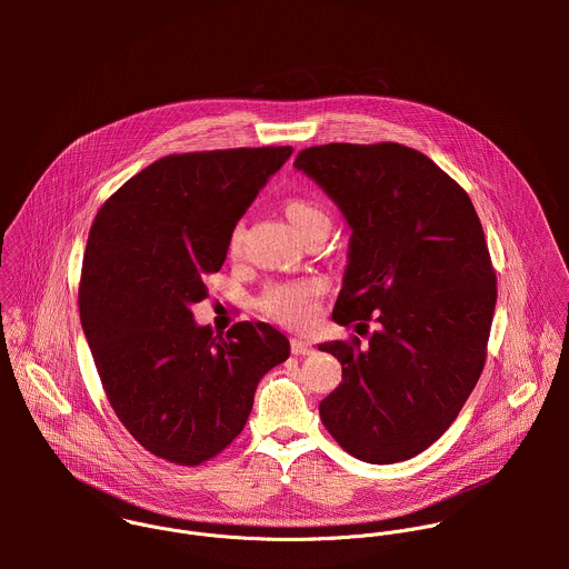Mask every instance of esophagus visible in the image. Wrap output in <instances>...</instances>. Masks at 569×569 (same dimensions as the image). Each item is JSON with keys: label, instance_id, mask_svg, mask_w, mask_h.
I'll return each instance as SVG.
<instances>
[{"label": "esophagus", "instance_id": "esophagus-1", "mask_svg": "<svg viewBox=\"0 0 569 569\" xmlns=\"http://www.w3.org/2000/svg\"><path fill=\"white\" fill-rule=\"evenodd\" d=\"M291 352H293L296 357H305V355H311V352H313V346H311L309 341L300 339V337H293V339H291Z\"/></svg>", "mask_w": 569, "mask_h": 569}]
</instances>
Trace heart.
<instances>
[{
	"label": "heart",
	"instance_id": "b5f03b06",
	"mask_svg": "<svg viewBox=\"0 0 569 569\" xmlns=\"http://www.w3.org/2000/svg\"><path fill=\"white\" fill-rule=\"evenodd\" d=\"M284 214L289 217L291 226L300 232V237L309 234L316 228H328L330 223L325 206L309 197H289L284 201ZM241 244H243V223H237L230 234V253L237 256L241 251ZM322 296H325V282L318 278L276 282L262 293L260 309L278 325L302 328L316 318Z\"/></svg>",
	"mask_w": 569,
	"mask_h": 569
}]
</instances>
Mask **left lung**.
Segmentation results:
<instances>
[{
    "instance_id": "1",
    "label": "left lung",
    "mask_w": 569,
    "mask_h": 569,
    "mask_svg": "<svg viewBox=\"0 0 569 569\" xmlns=\"http://www.w3.org/2000/svg\"><path fill=\"white\" fill-rule=\"evenodd\" d=\"M293 166L352 228L332 320L377 326L368 346H320L341 361L320 418L357 460L403 462L451 427L485 370L497 276L480 217L456 179L397 142L311 147Z\"/></svg>"
}]
</instances>
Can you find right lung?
<instances>
[{
    "mask_svg": "<svg viewBox=\"0 0 569 569\" xmlns=\"http://www.w3.org/2000/svg\"><path fill=\"white\" fill-rule=\"evenodd\" d=\"M291 147L166 156L98 210L82 258L79 309L91 357L127 431L156 458L199 467L241 431L258 381L289 357L273 326L226 337L190 305L228 256L230 234Z\"/></svg>",
    "mask_w": 569,
    "mask_h": 569,
    "instance_id": "add662e5",
    "label": "right lung"
}]
</instances>
